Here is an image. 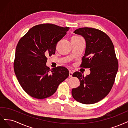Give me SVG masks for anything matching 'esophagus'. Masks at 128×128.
I'll return each mask as SVG.
<instances>
[{"instance_id": "1", "label": "esophagus", "mask_w": 128, "mask_h": 128, "mask_svg": "<svg viewBox=\"0 0 128 128\" xmlns=\"http://www.w3.org/2000/svg\"><path fill=\"white\" fill-rule=\"evenodd\" d=\"M73 75V72L71 71H69V76L70 77H72Z\"/></svg>"}]
</instances>
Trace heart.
<instances>
[{"label":"heart","instance_id":"obj_1","mask_svg":"<svg viewBox=\"0 0 128 128\" xmlns=\"http://www.w3.org/2000/svg\"><path fill=\"white\" fill-rule=\"evenodd\" d=\"M73 37H78V36H73Z\"/></svg>","mask_w":128,"mask_h":128}]
</instances>
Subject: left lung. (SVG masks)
<instances>
[{"label": "left lung", "instance_id": "8db88e82", "mask_svg": "<svg viewBox=\"0 0 128 128\" xmlns=\"http://www.w3.org/2000/svg\"><path fill=\"white\" fill-rule=\"evenodd\" d=\"M74 33L85 39L81 67L90 68V73L86 76L79 72L73 74L80 85L72 89V96L82 104H94L108 95L114 84L118 67L114 45L108 35L96 28H82Z\"/></svg>", "mask_w": 128, "mask_h": 128}]
</instances>
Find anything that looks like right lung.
<instances>
[{"mask_svg":"<svg viewBox=\"0 0 128 128\" xmlns=\"http://www.w3.org/2000/svg\"><path fill=\"white\" fill-rule=\"evenodd\" d=\"M69 27L42 24L32 27L16 48L14 69L19 84L28 95L37 99L51 96L69 76L68 70L47 66V56L55 54L56 44Z\"/></svg>","mask_w":128,"mask_h":128,"instance_id":"1","label":"right lung"}]
</instances>
